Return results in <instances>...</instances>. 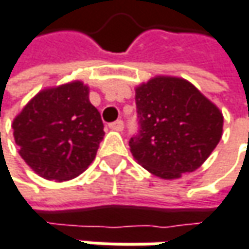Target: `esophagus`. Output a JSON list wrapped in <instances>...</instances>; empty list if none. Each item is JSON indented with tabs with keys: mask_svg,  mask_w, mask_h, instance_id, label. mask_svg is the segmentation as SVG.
I'll return each instance as SVG.
<instances>
[{
	"mask_svg": "<svg viewBox=\"0 0 249 249\" xmlns=\"http://www.w3.org/2000/svg\"><path fill=\"white\" fill-rule=\"evenodd\" d=\"M109 127H110L112 130H117V132H120V130H123L124 123H123V120H116V122H113V123H110V124H109Z\"/></svg>",
	"mask_w": 249,
	"mask_h": 249,
	"instance_id": "esophagus-1",
	"label": "esophagus"
}]
</instances>
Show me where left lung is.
Returning <instances> with one entry per match:
<instances>
[{"label":"left lung","instance_id":"obj_1","mask_svg":"<svg viewBox=\"0 0 249 249\" xmlns=\"http://www.w3.org/2000/svg\"><path fill=\"white\" fill-rule=\"evenodd\" d=\"M134 160L161 178L197 170L221 139L222 113L190 82L157 76L136 89Z\"/></svg>","mask_w":249,"mask_h":249}]
</instances>
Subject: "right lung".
<instances>
[{
  "label": "right lung",
  "instance_id": "add662e5",
  "mask_svg": "<svg viewBox=\"0 0 249 249\" xmlns=\"http://www.w3.org/2000/svg\"><path fill=\"white\" fill-rule=\"evenodd\" d=\"M28 166L46 180H71L95 159L105 136L89 89L72 82L39 92L12 123Z\"/></svg>",
  "mask_w": 249,
  "mask_h": 249
}]
</instances>
